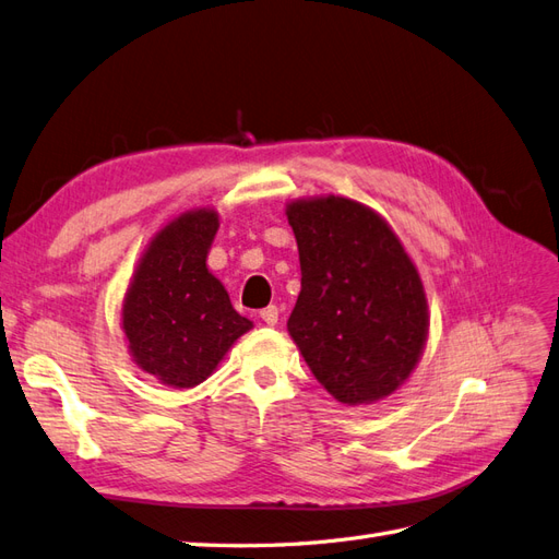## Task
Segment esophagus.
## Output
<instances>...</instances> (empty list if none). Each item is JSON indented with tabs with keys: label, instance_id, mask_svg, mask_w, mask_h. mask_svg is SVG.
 I'll return each instance as SVG.
<instances>
[{
	"label": "esophagus",
	"instance_id": "obj_1",
	"mask_svg": "<svg viewBox=\"0 0 559 559\" xmlns=\"http://www.w3.org/2000/svg\"><path fill=\"white\" fill-rule=\"evenodd\" d=\"M260 318L266 325H276L278 323V307L276 305H269L266 309L260 311Z\"/></svg>",
	"mask_w": 559,
	"mask_h": 559
}]
</instances>
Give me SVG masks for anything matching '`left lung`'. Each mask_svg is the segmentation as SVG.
<instances>
[{"label":"left lung","instance_id":"left-lung-1","mask_svg":"<svg viewBox=\"0 0 559 559\" xmlns=\"http://www.w3.org/2000/svg\"><path fill=\"white\" fill-rule=\"evenodd\" d=\"M301 293L288 332L313 377L344 405L393 393L417 365L428 309L421 278L391 227L342 197L295 201Z\"/></svg>","mask_w":559,"mask_h":559}]
</instances>
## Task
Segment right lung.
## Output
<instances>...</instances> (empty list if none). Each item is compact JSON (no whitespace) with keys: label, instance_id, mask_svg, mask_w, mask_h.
<instances>
[{"label":"right lung","instance_id":"add662e5","mask_svg":"<svg viewBox=\"0 0 559 559\" xmlns=\"http://www.w3.org/2000/svg\"><path fill=\"white\" fill-rule=\"evenodd\" d=\"M215 211H191L154 236L123 301V332L147 374L175 389L209 379L229 346L252 328L205 266Z\"/></svg>","mask_w":559,"mask_h":559}]
</instances>
